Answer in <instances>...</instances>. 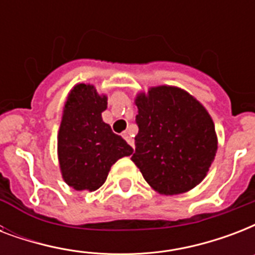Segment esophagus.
I'll return each instance as SVG.
<instances>
[{
	"label": "esophagus",
	"instance_id": "34e87169",
	"mask_svg": "<svg viewBox=\"0 0 255 255\" xmlns=\"http://www.w3.org/2000/svg\"><path fill=\"white\" fill-rule=\"evenodd\" d=\"M124 139H126V141H127L132 148H135V140H133V137H132V135L129 132H126V133H124Z\"/></svg>",
	"mask_w": 255,
	"mask_h": 255
}]
</instances>
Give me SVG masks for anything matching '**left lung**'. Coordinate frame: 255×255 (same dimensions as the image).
<instances>
[{"instance_id":"obj_1","label":"left lung","mask_w":255,"mask_h":255,"mask_svg":"<svg viewBox=\"0 0 255 255\" xmlns=\"http://www.w3.org/2000/svg\"><path fill=\"white\" fill-rule=\"evenodd\" d=\"M132 161L152 189L165 196L197 186L217 153L212 116L189 92L174 86H156L139 92Z\"/></svg>"}]
</instances>
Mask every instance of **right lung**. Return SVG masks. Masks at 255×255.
<instances>
[{"instance_id":"obj_1","label":"right lung","mask_w":255,"mask_h":255,"mask_svg":"<svg viewBox=\"0 0 255 255\" xmlns=\"http://www.w3.org/2000/svg\"><path fill=\"white\" fill-rule=\"evenodd\" d=\"M107 95L90 83H78L69 92L58 131V160L62 177L75 190L99 189L119 159L132 147L104 123Z\"/></svg>"}]
</instances>
